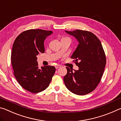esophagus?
<instances>
[{"instance_id":"esophagus-1","label":"esophagus","mask_w":121,"mask_h":121,"mask_svg":"<svg viewBox=\"0 0 121 121\" xmlns=\"http://www.w3.org/2000/svg\"><path fill=\"white\" fill-rule=\"evenodd\" d=\"M61 67V65H56V66H55V67H56V69H58L59 68H60Z\"/></svg>"}]
</instances>
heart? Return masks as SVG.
Returning <instances> with one entry per match:
<instances>
[{"instance_id": "1", "label": "heart", "mask_w": 121, "mask_h": 121, "mask_svg": "<svg viewBox=\"0 0 121 121\" xmlns=\"http://www.w3.org/2000/svg\"><path fill=\"white\" fill-rule=\"evenodd\" d=\"M69 39L68 37H63V38H62V39H61V40H62V39Z\"/></svg>"}]
</instances>
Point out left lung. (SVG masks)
<instances>
[{
	"label": "left lung",
	"mask_w": 121,
	"mask_h": 121,
	"mask_svg": "<svg viewBox=\"0 0 121 121\" xmlns=\"http://www.w3.org/2000/svg\"><path fill=\"white\" fill-rule=\"evenodd\" d=\"M77 39L79 44L71 58L78 67L73 71L67 67L63 81L69 91L77 95H85L92 92L103 75L106 63L105 51L101 42L92 32L86 30L65 31Z\"/></svg>",
	"instance_id": "left-lung-1"
}]
</instances>
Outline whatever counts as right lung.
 Here are the masks:
<instances>
[{
	"mask_svg": "<svg viewBox=\"0 0 121 121\" xmlns=\"http://www.w3.org/2000/svg\"><path fill=\"white\" fill-rule=\"evenodd\" d=\"M52 33L42 29L27 30L14 42L11 59L14 75L19 84L32 93L45 90L56 71L51 65L39 68L37 61V56L45 52L44 40Z\"/></svg>",
	"mask_w": 121,
	"mask_h": 121,
	"instance_id": "right-lung-1",
	"label": "right lung"
}]
</instances>
